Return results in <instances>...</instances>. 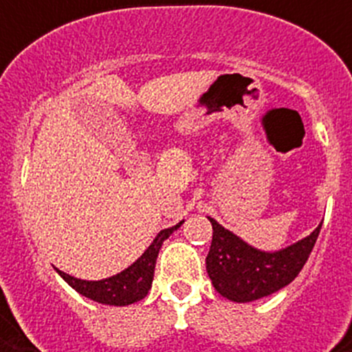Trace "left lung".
Wrapping results in <instances>:
<instances>
[{
    "instance_id": "left-lung-1",
    "label": "left lung",
    "mask_w": 352,
    "mask_h": 352,
    "mask_svg": "<svg viewBox=\"0 0 352 352\" xmlns=\"http://www.w3.org/2000/svg\"><path fill=\"white\" fill-rule=\"evenodd\" d=\"M214 228L206 270L221 296L237 303L259 300L283 289L300 274L311 256L322 225L309 237L283 250L261 252L208 217Z\"/></svg>"
}]
</instances>
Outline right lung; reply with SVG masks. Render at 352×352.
<instances>
[{
    "mask_svg": "<svg viewBox=\"0 0 352 352\" xmlns=\"http://www.w3.org/2000/svg\"><path fill=\"white\" fill-rule=\"evenodd\" d=\"M181 225L182 221L179 225L159 232L153 243L148 246V250L144 252L142 256L138 257L131 267L126 268L124 272L117 274V276H113V278L102 279V281H84V279L73 278V276H69V274L62 272V270H58V274L76 292H80L85 298H89V300L104 303V305H131L135 301H140L142 298H146L148 290L151 289L155 261H157V256H159L160 246H162L164 239H168Z\"/></svg>",
    "mask_w": 352,
    "mask_h": 352,
    "instance_id": "1",
    "label": "right lung"
}]
</instances>
